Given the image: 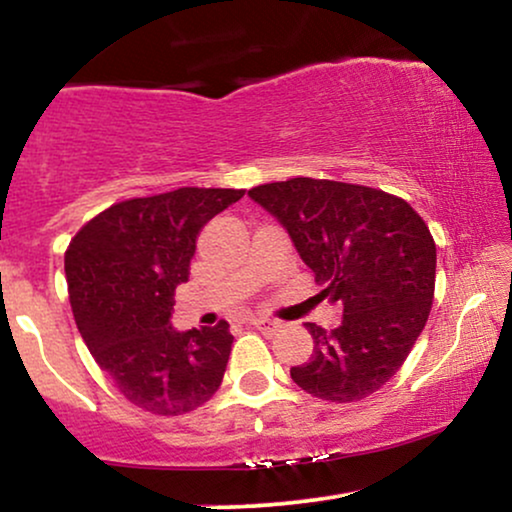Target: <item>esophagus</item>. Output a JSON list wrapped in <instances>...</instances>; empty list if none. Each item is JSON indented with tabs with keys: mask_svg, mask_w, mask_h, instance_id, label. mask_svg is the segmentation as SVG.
Masks as SVG:
<instances>
[{
	"mask_svg": "<svg viewBox=\"0 0 512 512\" xmlns=\"http://www.w3.org/2000/svg\"><path fill=\"white\" fill-rule=\"evenodd\" d=\"M250 325L255 327V330H260V332H264V334H274L276 330H279V322L276 320H269V317H250Z\"/></svg>",
	"mask_w": 512,
	"mask_h": 512,
	"instance_id": "obj_1",
	"label": "esophagus"
}]
</instances>
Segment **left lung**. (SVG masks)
Masks as SVG:
<instances>
[{"mask_svg":"<svg viewBox=\"0 0 512 512\" xmlns=\"http://www.w3.org/2000/svg\"><path fill=\"white\" fill-rule=\"evenodd\" d=\"M248 195L289 231L322 286L344 308L342 325L308 322L313 354L291 378L313 397L358 402L407 361L436 289V243L404 199L366 185L291 178Z\"/></svg>","mask_w":512,"mask_h":512,"instance_id":"8db88e82","label":"left lung"}]
</instances>
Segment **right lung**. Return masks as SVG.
Masks as SVG:
<instances>
[{"label":"right lung","instance_id":"1","mask_svg":"<svg viewBox=\"0 0 512 512\" xmlns=\"http://www.w3.org/2000/svg\"><path fill=\"white\" fill-rule=\"evenodd\" d=\"M245 195L180 187L117 202L93 216L64 252L81 337L117 390L139 409L180 416L219 390L231 356L228 322L178 332L173 296L190 276L197 236Z\"/></svg>","mask_w":512,"mask_h":512}]
</instances>
